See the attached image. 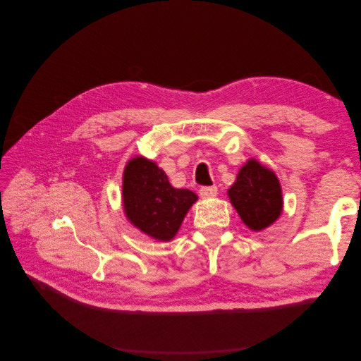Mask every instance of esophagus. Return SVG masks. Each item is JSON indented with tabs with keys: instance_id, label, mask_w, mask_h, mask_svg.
<instances>
[{
	"instance_id": "obj_1",
	"label": "esophagus",
	"mask_w": 361,
	"mask_h": 361,
	"mask_svg": "<svg viewBox=\"0 0 361 361\" xmlns=\"http://www.w3.org/2000/svg\"><path fill=\"white\" fill-rule=\"evenodd\" d=\"M216 192H218V188L215 187H203V188H200V195L203 199H212V197H215L216 195Z\"/></svg>"
}]
</instances>
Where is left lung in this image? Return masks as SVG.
Listing matches in <instances>:
<instances>
[{
  "mask_svg": "<svg viewBox=\"0 0 361 361\" xmlns=\"http://www.w3.org/2000/svg\"><path fill=\"white\" fill-rule=\"evenodd\" d=\"M227 195L239 218L253 232L265 231L283 212V192L277 174L256 158L247 159L239 169Z\"/></svg>",
  "mask_w": 361,
  "mask_h": 361,
  "instance_id": "obj_1",
  "label": "left lung"
}]
</instances>
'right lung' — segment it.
I'll use <instances>...</instances> for the list:
<instances>
[{"instance_id": "obj_1", "label": "right lung", "mask_w": 361, "mask_h": 361, "mask_svg": "<svg viewBox=\"0 0 361 361\" xmlns=\"http://www.w3.org/2000/svg\"><path fill=\"white\" fill-rule=\"evenodd\" d=\"M197 199V194L190 190L174 188L155 161L134 157L125 166L122 182L125 216L152 239L171 241Z\"/></svg>"}]
</instances>
